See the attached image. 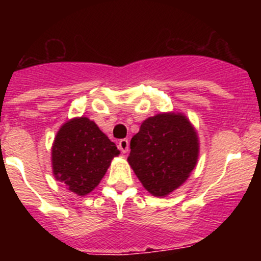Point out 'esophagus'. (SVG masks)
<instances>
[{
	"label": "esophagus",
	"mask_w": 261,
	"mask_h": 261,
	"mask_svg": "<svg viewBox=\"0 0 261 261\" xmlns=\"http://www.w3.org/2000/svg\"><path fill=\"white\" fill-rule=\"evenodd\" d=\"M128 145H130V143H128L127 139H122V140L118 141V149H120L123 154L128 151Z\"/></svg>",
	"instance_id": "34e87169"
}]
</instances>
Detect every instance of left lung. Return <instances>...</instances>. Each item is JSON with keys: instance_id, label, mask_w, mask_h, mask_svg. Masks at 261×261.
Listing matches in <instances>:
<instances>
[{"instance_id": "obj_1", "label": "left lung", "mask_w": 261, "mask_h": 261, "mask_svg": "<svg viewBox=\"0 0 261 261\" xmlns=\"http://www.w3.org/2000/svg\"><path fill=\"white\" fill-rule=\"evenodd\" d=\"M127 162L144 188L165 197L180 187L197 164L198 136L181 114H159L146 118L131 139Z\"/></svg>"}]
</instances>
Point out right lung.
Wrapping results in <instances>:
<instances>
[{
    "instance_id": "obj_1",
    "label": "right lung",
    "mask_w": 261,
    "mask_h": 261,
    "mask_svg": "<svg viewBox=\"0 0 261 261\" xmlns=\"http://www.w3.org/2000/svg\"><path fill=\"white\" fill-rule=\"evenodd\" d=\"M120 154L98 126L87 117L67 121L51 147L53 173L70 192L86 196L106 174L112 159Z\"/></svg>"
}]
</instances>
